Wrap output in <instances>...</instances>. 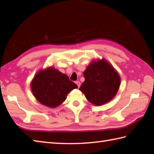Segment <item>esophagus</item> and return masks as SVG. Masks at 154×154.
<instances>
[{
  "instance_id": "34e87169",
  "label": "esophagus",
  "mask_w": 154,
  "mask_h": 154,
  "mask_svg": "<svg viewBox=\"0 0 154 154\" xmlns=\"http://www.w3.org/2000/svg\"><path fill=\"white\" fill-rule=\"evenodd\" d=\"M76 84H77V86H78V88H80V82L79 81H76Z\"/></svg>"
}]
</instances>
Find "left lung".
Returning <instances> with one entry per match:
<instances>
[{
	"label": "left lung",
	"mask_w": 154,
	"mask_h": 154,
	"mask_svg": "<svg viewBox=\"0 0 154 154\" xmlns=\"http://www.w3.org/2000/svg\"><path fill=\"white\" fill-rule=\"evenodd\" d=\"M84 76L85 81L79 90L95 106L112 100L121 85L118 72L104 59L91 61L84 72Z\"/></svg>",
	"instance_id": "1"
}]
</instances>
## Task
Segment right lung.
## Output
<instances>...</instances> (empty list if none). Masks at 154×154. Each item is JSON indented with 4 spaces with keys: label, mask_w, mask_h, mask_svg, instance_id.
Instances as JSON below:
<instances>
[{
    "label": "right lung",
    "mask_w": 154,
    "mask_h": 154,
    "mask_svg": "<svg viewBox=\"0 0 154 154\" xmlns=\"http://www.w3.org/2000/svg\"><path fill=\"white\" fill-rule=\"evenodd\" d=\"M30 86L36 100L50 108H55L62 104L68 94L78 88L65 74L53 66L37 72Z\"/></svg>",
    "instance_id": "1"
}]
</instances>
